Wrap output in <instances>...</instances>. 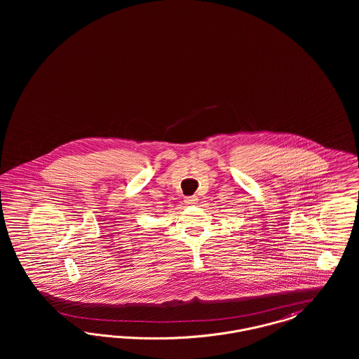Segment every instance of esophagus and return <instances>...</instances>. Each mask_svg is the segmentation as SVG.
I'll use <instances>...</instances> for the list:
<instances>
[{"label": "esophagus", "instance_id": "esophagus-1", "mask_svg": "<svg viewBox=\"0 0 359 359\" xmlns=\"http://www.w3.org/2000/svg\"><path fill=\"white\" fill-rule=\"evenodd\" d=\"M187 205H195L196 202H198V198L196 196H189V198H186V201H184Z\"/></svg>", "mask_w": 359, "mask_h": 359}]
</instances>
